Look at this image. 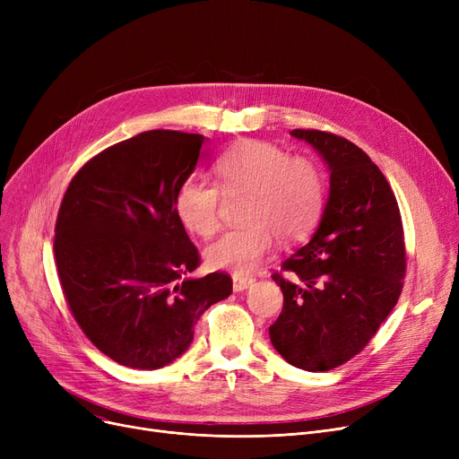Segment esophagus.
I'll use <instances>...</instances> for the list:
<instances>
[{"instance_id": "34e87169", "label": "esophagus", "mask_w": 459, "mask_h": 459, "mask_svg": "<svg viewBox=\"0 0 459 459\" xmlns=\"http://www.w3.org/2000/svg\"><path fill=\"white\" fill-rule=\"evenodd\" d=\"M256 279L255 277H249V275H232V288L234 292H244L247 290V288L255 282Z\"/></svg>"}]
</instances>
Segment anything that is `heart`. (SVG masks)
I'll list each match as a JSON object with an SVG mask.
<instances>
[{
	"instance_id": "1",
	"label": "heart",
	"mask_w": 459,
	"mask_h": 459,
	"mask_svg": "<svg viewBox=\"0 0 459 459\" xmlns=\"http://www.w3.org/2000/svg\"><path fill=\"white\" fill-rule=\"evenodd\" d=\"M215 186L186 180L175 199L180 223L193 234L208 238L220 229L221 194L247 193L242 206L244 227L225 232L204 251L212 270L246 275L255 272L281 242H298L318 223L325 203L322 167L308 156L288 154L279 144L246 139L217 156Z\"/></svg>"
}]
</instances>
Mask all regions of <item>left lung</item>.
<instances>
[{
	"instance_id": "8db88e82",
	"label": "left lung",
	"mask_w": 459,
	"mask_h": 459,
	"mask_svg": "<svg viewBox=\"0 0 459 459\" xmlns=\"http://www.w3.org/2000/svg\"><path fill=\"white\" fill-rule=\"evenodd\" d=\"M329 167V199L310 242L288 256L273 281L284 303L270 327L288 363L325 372L363 350L391 315L405 277L402 215L379 167L351 141L292 130Z\"/></svg>"
}]
</instances>
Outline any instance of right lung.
<instances>
[{"label":"right lung","mask_w":459,"mask_h":459,"mask_svg":"<svg viewBox=\"0 0 459 459\" xmlns=\"http://www.w3.org/2000/svg\"><path fill=\"white\" fill-rule=\"evenodd\" d=\"M204 135L143 132L91 158L70 180L54 253L72 316L115 363L156 370L180 357L203 312L232 292L215 272L184 277L201 256L175 199Z\"/></svg>","instance_id":"1"}]
</instances>
